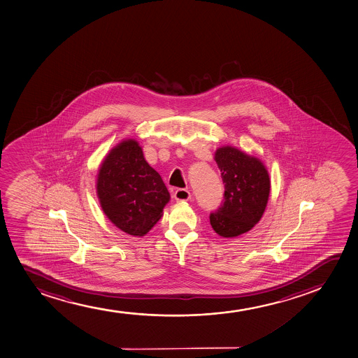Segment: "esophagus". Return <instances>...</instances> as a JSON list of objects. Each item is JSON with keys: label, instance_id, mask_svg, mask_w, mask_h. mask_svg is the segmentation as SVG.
Instances as JSON below:
<instances>
[{"label": "esophagus", "instance_id": "obj_1", "mask_svg": "<svg viewBox=\"0 0 358 358\" xmlns=\"http://www.w3.org/2000/svg\"><path fill=\"white\" fill-rule=\"evenodd\" d=\"M190 196L192 195H190L189 190L185 189V188H178L173 193V198L176 199L177 201H187V200H189Z\"/></svg>", "mask_w": 358, "mask_h": 358}]
</instances>
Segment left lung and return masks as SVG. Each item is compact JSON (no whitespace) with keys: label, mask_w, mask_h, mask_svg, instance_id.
Masks as SVG:
<instances>
[{"label":"left lung","mask_w":358,"mask_h":358,"mask_svg":"<svg viewBox=\"0 0 358 358\" xmlns=\"http://www.w3.org/2000/svg\"><path fill=\"white\" fill-rule=\"evenodd\" d=\"M215 158L225 190L222 205L210 212V225L219 236L231 238L249 231L260 220L271 182L260 160L237 148H219Z\"/></svg>","instance_id":"8db88e82"}]
</instances>
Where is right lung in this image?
Instances as JSON below:
<instances>
[{"mask_svg":"<svg viewBox=\"0 0 358 358\" xmlns=\"http://www.w3.org/2000/svg\"><path fill=\"white\" fill-rule=\"evenodd\" d=\"M97 193L106 217L133 236L148 234L170 199L135 140L123 141L108 155L98 173Z\"/></svg>","mask_w":358,"mask_h":358,"instance_id":"obj_1","label":"right lung"}]
</instances>
